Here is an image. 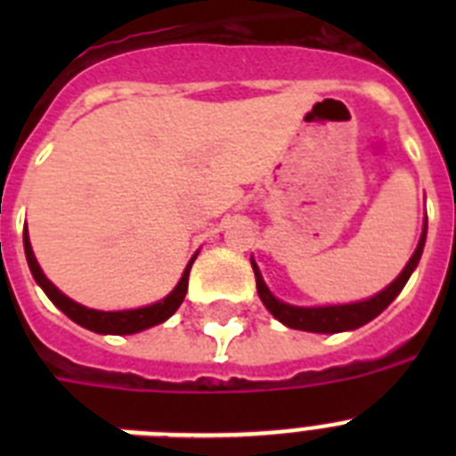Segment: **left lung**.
I'll return each instance as SVG.
<instances>
[{"label": "left lung", "instance_id": "left-lung-1", "mask_svg": "<svg viewBox=\"0 0 456 456\" xmlns=\"http://www.w3.org/2000/svg\"><path fill=\"white\" fill-rule=\"evenodd\" d=\"M427 240V219L422 225V235L418 241L416 251L411 256V260L406 263V267L402 269V273L395 278L388 288H384L381 292H377L374 297L365 301H354V304H336V305H292L285 304V301L276 299L272 294V289L267 288V283L263 281V273L257 269L256 260L251 257V267L256 273V285L257 294H260V301L265 304V308L276 317L281 324L289 326V329H297V331H310V333H342V331H354L358 326L368 324L374 317L381 315L386 308L395 301V297L402 292V288L406 285V281L411 278L413 269L418 267L422 256V248H425Z\"/></svg>", "mask_w": 456, "mask_h": 456}]
</instances>
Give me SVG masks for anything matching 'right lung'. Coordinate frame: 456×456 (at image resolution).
Here are the masks:
<instances>
[{"mask_svg": "<svg viewBox=\"0 0 456 456\" xmlns=\"http://www.w3.org/2000/svg\"><path fill=\"white\" fill-rule=\"evenodd\" d=\"M22 237H24V256H27V263H29L31 273H34V281L43 288V292L50 297L52 304L61 310V313H66L75 324L84 326V329H88V331L93 333H102V336H130V333L146 331V329H151V326L167 322L184 301V294H187V285H189V272H191L193 260H196V256H199V251L193 253V257L187 263V267H184L183 278L178 281V285H175V288H173L164 299L157 301V304L141 305V308H132V310H95V308H86V305L77 304V301H72L70 297H66V294L56 288L50 278L43 273V269H40L38 260H36L34 256V248H31L27 225H24Z\"/></svg>", "mask_w": 456, "mask_h": 456, "instance_id": "right-lung-1", "label": "right lung"}]
</instances>
